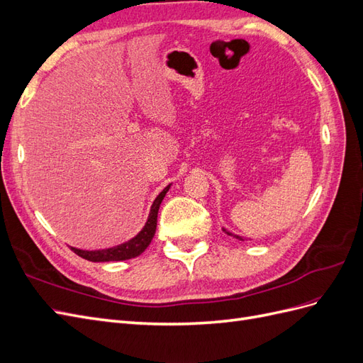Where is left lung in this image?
I'll return each mask as SVG.
<instances>
[{
    "mask_svg": "<svg viewBox=\"0 0 363 363\" xmlns=\"http://www.w3.org/2000/svg\"><path fill=\"white\" fill-rule=\"evenodd\" d=\"M223 230H224V233H227L228 236H233V238H236V239H239V240H247V238H244V236H239V235H235V233H232V232H228L227 228H224L223 227Z\"/></svg>",
    "mask_w": 363,
    "mask_h": 363,
    "instance_id": "left-lung-1",
    "label": "left lung"
}]
</instances>
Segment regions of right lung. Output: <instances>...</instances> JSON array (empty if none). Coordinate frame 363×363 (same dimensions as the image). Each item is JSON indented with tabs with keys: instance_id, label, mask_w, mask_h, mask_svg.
<instances>
[{
	"instance_id": "1",
	"label": "right lung",
	"mask_w": 363,
	"mask_h": 363,
	"mask_svg": "<svg viewBox=\"0 0 363 363\" xmlns=\"http://www.w3.org/2000/svg\"><path fill=\"white\" fill-rule=\"evenodd\" d=\"M168 191H169V186H167V188L156 196V200L151 204L145 225L142 227V230L135 238L128 239L127 242L119 244L116 247L104 248V250H80L75 247H71V250L75 252V255H79L80 257L91 262H119V260H128V259L140 256L151 244L152 238H155L156 227H157L159 207Z\"/></svg>"
}]
</instances>
